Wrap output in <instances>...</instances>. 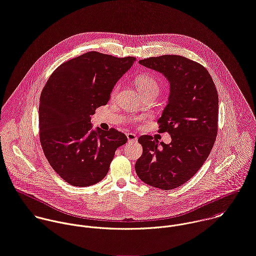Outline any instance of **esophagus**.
I'll use <instances>...</instances> for the list:
<instances>
[{
	"label": "esophagus",
	"instance_id": "34e87169",
	"mask_svg": "<svg viewBox=\"0 0 256 256\" xmlns=\"http://www.w3.org/2000/svg\"><path fill=\"white\" fill-rule=\"evenodd\" d=\"M126 138H128V142H136L138 140V136L132 132H128Z\"/></svg>",
	"mask_w": 256,
	"mask_h": 256
}]
</instances>
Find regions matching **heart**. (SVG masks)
I'll use <instances>...</instances> for the list:
<instances>
[{"mask_svg": "<svg viewBox=\"0 0 256 256\" xmlns=\"http://www.w3.org/2000/svg\"><path fill=\"white\" fill-rule=\"evenodd\" d=\"M134 83H136V86L138 88V90L140 92V94H146V92H158V81L150 75L148 74H140L138 75L136 80H134ZM118 88H116L114 90V94L118 92Z\"/></svg>", "mask_w": 256, "mask_h": 256, "instance_id": "b5f03b06", "label": "heart"}]
</instances>
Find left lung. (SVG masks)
Instances as JSON below:
<instances>
[{"label": "left lung", "mask_w": 256, "mask_h": 256, "mask_svg": "<svg viewBox=\"0 0 256 256\" xmlns=\"http://www.w3.org/2000/svg\"><path fill=\"white\" fill-rule=\"evenodd\" d=\"M168 80L170 94L160 128L171 136V142H160L150 136L138 138L142 154L136 172L146 184L171 190L190 180L207 160L217 136L218 94L201 64L179 55H162L140 60Z\"/></svg>", "instance_id": "obj_1"}]
</instances>
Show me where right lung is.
I'll list each match as a JSON object with an SVG mask.
<instances>
[{
  "label": "right lung",
  "mask_w": 256,
  "mask_h": 256,
  "mask_svg": "<svg viewBox=\"0 0 256 256\" xmlns=\"http://www.w3.org/2000/svg\"><path fill=\"white\" fill-rule=\"evenodd\" d=\"M134 61L92 51L64 62L48 79L39 104L40 142L68 184L88 187L102 181L116 148L126 142L124 134L94 128L90 120Z\"/></svg>",
  "instance_id": "add662e5"
}]
</instances>
